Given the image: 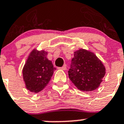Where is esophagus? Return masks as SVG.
I'll return each mask as SVG.
<instances>
[{
    "label": "esophagus",
    "mask_w": 124,
    "mask_h": 124,
    "mask_svg": "<svg viewBox=\"0 0 124 124\" xmlns=\"http://www.w3.org/2000/svg\"><path fill=\"white\" fill-rule=\"evenodd\" d=\"M59 69H62V70H66V69H67V68H66V65H63L62 67H59Z\"/></svg>",
    "instance_id": "obj_1"
}]
</instances>
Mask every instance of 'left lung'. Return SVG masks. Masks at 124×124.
Wrapping results in <instances>:
<instances>
[{
  "mask_svg": "<svg viewBox=\"0 0 124 124\" xmlns=\"http://www.w3.org/2000/svg\"><path fill=\"white\" fill-rule=\"evenodd\" d=\"M68 74L78 89L90 92L100 86L106 74V68L94 53L80 48L74 52Z\"/></svg>",
  "mask_w": 124,
  "mask_h": 124,
  "instance_id": "8db88e82",
  "label": "left lung"
}]
</instances>
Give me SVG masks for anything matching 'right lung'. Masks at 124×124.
Listing matches in <instances>:
<instances>
[{
  "mask_svg": "<svg viewBox=\"0 0 124 124\" xmlns=\"http://www.w3.org/2000/svg\"><path fill=\"white\" fill-rule=\"evenodd\" d=\"M48 52L33 49L29 55L22 70L23 79L27 90L38 93L50 82L56 68L47 58Z\"/></svg>",
  "mask_w": 124,
  "mask_h": 124,
  "instance_id": "right-lung-1",
  "label": "right lung"
}]
</instances>
